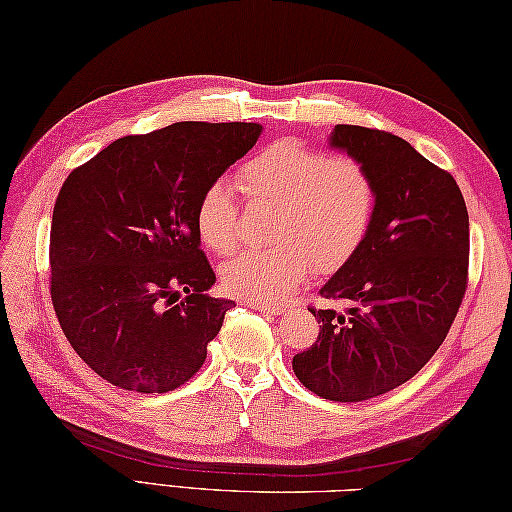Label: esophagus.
I'll return each mask as SVG.
<instances>
[{"label":"esophagus","instance_id":"esophagus-1","mask_svg":"<svg viewBox=\"0 0 512 512\" xmlns=\"http://www.w3.org/2000/svg\"><path fill=\"white\" fill-rule=\"evenodd\" d=\"M246 306H250L253 310H264V312H270V314H281V312H284V306H279V303H270V301L250 299V301H246Z\"/></svg>","mask_w":512,"mask_h":512}]
</instances>
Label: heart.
Segmentation results:
<instances>
[{"instance_id": "b5f03b06", "label": "heart", "mask_w": 512, "mask_h": 512, "mask_svg": "<svg viewBox=\"0 0 512 512\" xmlns=\"http://www.w3.org/2000/svg\"><path fill=\"white\" fill-rule=\"evenodd\" d=\"M253 204L273 206L268 248L242 250L222 266L235 297L273 299L299 286L314 268L345 264L369 233L376 191L361 162L328 156L295 140H279L239 169ZM195 228L206 248L228 255L237 244L239 211L231 187L211 182L195 206Z\"/></svg>"}]
</instances>
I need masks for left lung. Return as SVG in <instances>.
I'll use <instances>...</instances> for the list:
<instances>
[{"mask_svg":"<svg viewBox=\"0 0 512 512\" xmlns=\"http://www.w3.org/2000/svg\"><path fill=\"white\" fill-rule=\"evenodd\" d=\"M328 145L361 162L372 178L374 220L356 253L319 290L350 308H308L321 323L319 336L292 358V369L317 396L358 402L407 383L449 334L466 290L469 213L451 173L407 140L336 125Z\"/></svg>","mask_w":512,"mask_h":512,"instance_id":"left-lung-1","label":"left lung"}]
</instances>
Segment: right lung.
I'll return each mask as SVG.
<instances>
[{
  "mask_svg": "<svg viewBox=\"0 0 512 512\" xmlns=\"http://www.w3.org/2000/svg\"><path fill=\"white\" fill-rule=\"evenodd\" d=\"M259 123H173L125 136L63 182L50 228V292L65 339L121 389L167 394L198 372L235 306L206 295L202 191L246 156Z\"/></svg>",
  "mask_w": 512,
  "mask_h": 512,
  "instance_id": "add662e5",
  "label": "right lung"
}]
</instances>
